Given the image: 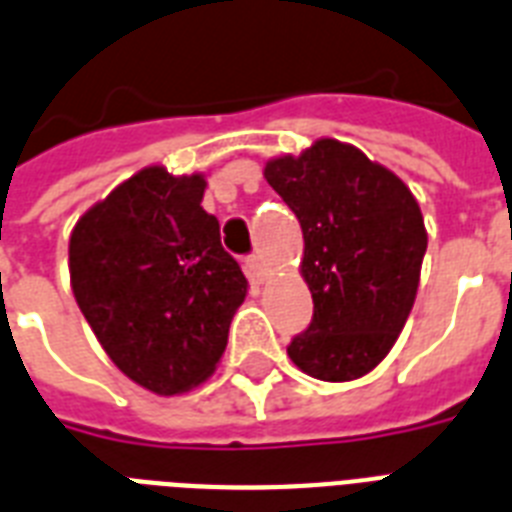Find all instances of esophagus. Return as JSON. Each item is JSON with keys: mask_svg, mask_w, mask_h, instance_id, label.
Masks as SVG:
<instances>
[{"mask_svg": "<svg viewBox=\"0 0 512 512\" xmlns=\"http://www.w3.org/2000/svg\"><path fill=\"white\" fill-rule=\"evenodd\" d=\"M247 268H249V276L255 278V281H265V263H263V257L260 255H252L247 257Z\"/></svg>", "mask_w": 512, "mask_h": 512, "instance_id": "34e87169", "label": "esophagus"}]
</instances>
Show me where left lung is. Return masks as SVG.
I'll return each instance as SVG.
<instances>
[{
    "label": "left lung",
    "mask_w": 512,
    "mask_h": 512,
    "mask_svg": "<svg viewBox=\"0 0 512 512\" xmlns=\"http://www.w3.org/2000/svg\"><path fill=\"white\" fill-rule=\"evenodd\" d=\"M265 178L302 226L299 270L313 294V321L286 352L307 376L355 381L389 355L413 310L429 244L421 207L392 170L336 139L273 157Z\"/></svg>",
    "instance_id": "1"
}]
</instances>
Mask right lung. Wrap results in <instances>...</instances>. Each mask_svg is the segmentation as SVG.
<instances>
[{
    "instance_id": "1",
    "label": "right lung",
    "mask_w": 512,
    "mask_h": 512,
    "mask_svg": "<svg viewBox=\"0 0 512 512\" xmlns=\"http://www.w3.org/2000/svg\"><path fill=\"white\" fill-rule=\"evenodd\" d=\"M205 176L149 165L78 218L70 286L102 350L131 381L170 397L226 352L247 278L205 213Z\"/></svg>"
}]
</instances>
